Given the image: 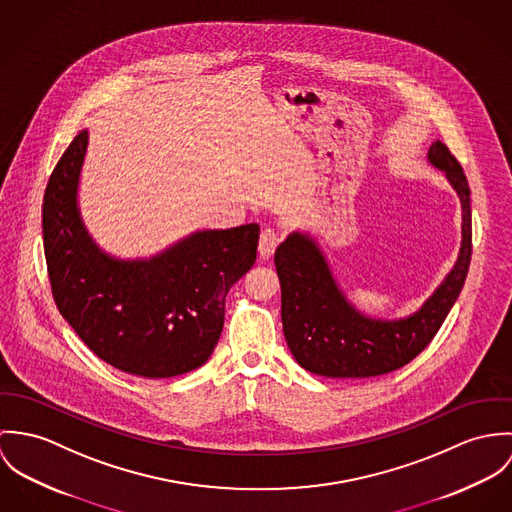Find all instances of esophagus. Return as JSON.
Listing matches in <instances>:
<instances>
[{"label":"esophagus","instance_id":"34e87169","mask_svg":"<svg viewBox=\"0 0 512 512\" xmlns=\"http://www.w3.org/2000/svg\"><path fill=\"white\" fill-rule=\"evenodd\" d=\"M279 243H281V235L275 229H263L259 235V255L263 259H269L275 253Z\"/></svg>","mask_w":512,"mask_h":512}]
</instances>
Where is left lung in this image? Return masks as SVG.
I'll return each mask as SVG.
<instances>
[{"mask_svg":"<svg viewBox=\"0 0 512 512\" xmlns=\"http://www.w3.org/2000/svg\"><path fill=\"white\" fill-rule=\"evenodd\" d=\"M428 159L459 194L463 239L454 271L416 314L397 322L365 318L347 304L312 239L292 233L277 247L284 338L304 369L340 379L385 375L410 363L444 324L469 271L471 198L463 169L444 143L436 141Z\"/></svg>","mask_w":512,"mask_h":512,"instance_id":"1","label":"left lung"}]
</instances>
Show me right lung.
<instances>
[{"label":"right lung","mask_w":512,"mask_h":512,"mask_svg":"<svg viewBox=\"0 0 512 512\" xmlns=\"http://www.w3.org/2000/svg\"><path fill=\"white\" fill-rule=\"evenodd\" d=\"M88 133L49 178L43 243L58 312L115 369L167 379L204 365L220 340L228 290L257 259L259 226L200 231L151 261H115L80 222L76 188Z\"/></svg>","instance_id":"obj_1"}]
</instances>
